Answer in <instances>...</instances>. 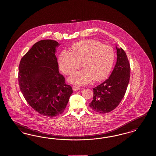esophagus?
Wrapping results in <instances>:
<instances>
[{"label": "esophagus", "mask_w": 156, "mask_h": 156, "mask_svg": "<svg viewBox=\"0 0 156 156\" xmlns=\"http://www.w3.org/2000/svg\"><path fill=\"white\" fill-rule=\"evenodd\" d=\"M80 89V87H76V86H73V90H74V91L78 90H79Z\"/></svg>", "instance_id": "1"}]
</instances>
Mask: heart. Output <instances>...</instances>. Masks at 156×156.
Here are the masks:
<instances>
[{
	"instance_id": "heart-1",
	"label": "heart",
	"mask_w": 156,
	"mask_h": 156,
	"mask_svg": "<svg viewBox=\"0 0 156 156\" xmlns=\"http://www.w3.org/2000/svg\"><path fill=\"white\" fill-rule=\"evenodd\" d=\"M72 52L64 50L59 54V67L67 75H73L76 69L83 68L69 79L73 83L82 85L94 80L101 81L109 74L115 59L111 46L95 40H83L71 46Z\"/></svg>"
}]
</instances>
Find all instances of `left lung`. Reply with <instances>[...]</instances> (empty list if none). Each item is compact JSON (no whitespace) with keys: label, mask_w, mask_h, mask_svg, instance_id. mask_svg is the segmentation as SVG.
<instances>
[{"label":"left lung","mask_w":156,"mask_h":156,"mask_svg":"<svg viewBox=\"0 0 156 156\" xmlns=\"http://www.w3.org/2000/svg\"><path fill=\"white\" fill-rule=\"evenodd\" d=\"M117 61L109 78L93 88L90 108L100 113L114 110L125 95L130 75V66L125 51L117 48Z\"/></svg>","instance_id":"obj_1"}]
</instances>
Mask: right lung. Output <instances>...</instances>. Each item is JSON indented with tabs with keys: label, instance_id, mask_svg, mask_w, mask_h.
<instances>
[{
	"label": "right lung",
	"instance_id": "right-lung-1",
	"mask_svg": "<svg viewBox=\"0 0 156 156\" xmlns=\"http://www.w3.org/2000/svg\"><path fill=\"white\" fill-rule=\"evenodd\" d=\"M58 42L42 40L35 43L20 60L18 81L27 102L40 114L55 117L64 111L72 87L58 71L55 56Z\"/></svg>",
	"mask_w": 156,
	"mask_h": 156
}]
</instances>
